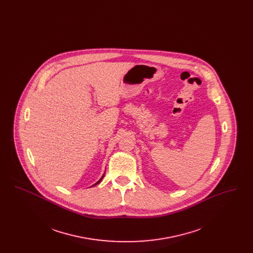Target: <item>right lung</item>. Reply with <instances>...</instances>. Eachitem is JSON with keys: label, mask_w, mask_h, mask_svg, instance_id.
<instances>
[{"label": "right lung", "mask_w": 253, "mask_h": 253, "mask_svg": "<svg viewBox=\"0 0 253 253\" xmlns=\"http://www.w3.org/2000/svg\"><path fill=\"white\" fill-rule=\"evenodd\" d=\"M104 173H105V172H104ZM104 173H103V175H102V176H101V178H100V179H99V180L97 181V182H96V183H95V184H94V185H93V186H91V188H92V187H95V186H96V185H98V184H99V183H100V182H101V180H102V178H103V177H104Z\"/></svg>", "instance_id": "add662e5"}]
</instances>
